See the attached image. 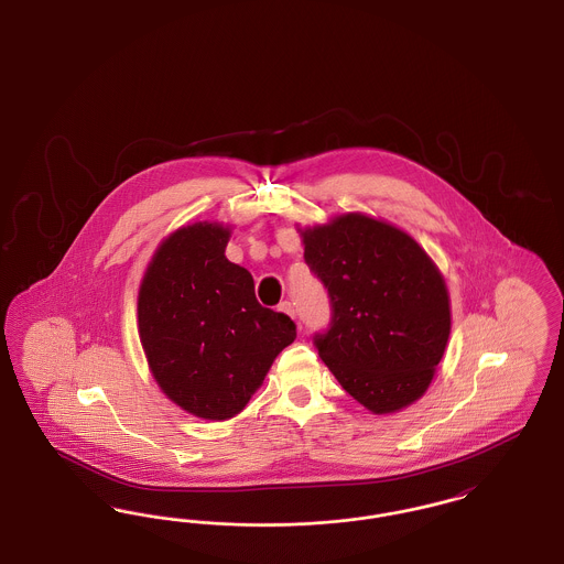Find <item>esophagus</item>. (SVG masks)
<instances>
[{
    "label": "esophagus",
    "mask_w": 564,
    "mask_h": 564,
    "mask_svg": "<svg viewBox=\"0 0 564 564\" xmlns=\"http://www.w3.org/2000/svg\"><path fill=\"white\" fill-rule=\"evenodd\" d=\"M279 311H283V313H285V315H290V317H292V319H295L294 304H292V302H290V300H285V302H281V304H279Z\"/></svg>",
    "instance_id": "esophagus-1"
}]
</instances>
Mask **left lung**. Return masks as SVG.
I'll return each mask as SVG.
<instances>
[{
    "mask_svg": "<svg viewBox=\"0 0 564 564\" xmlns=\"http://www.w3.org/2000/svg\"><path fill=\"white\" fill-rule=\"evenodd\" d=\"M302 237L304 262L329 297V323L313 336L329 372L375 414L419 400L451 334L448 292L430 256L359 214Z\"/></svg>",
    "mask_w": 564,
    "mask_h": 564,
    "instance_id": "8db88e82",
    "label": "left lung"
}]
</instances>
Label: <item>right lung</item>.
<instances>
[{
    "instance_id": "add662e5",
    "label": "right lung",
    "mask_w": 564,
    "mask_h": 564,
    "mask_svg": "<svg viewBox=\"0 0 564 564\" xmlns=\"http://www.w3.org/2000/svg\"><path fill=\"white\" fill-rule=\"evenodd\" d=\"M228 237V228L207 221L173 232L145 270L137 302L156 382L209 421L239 414L295 340V323L262 306L253 276L224 256Z\"/></svg>"
}]
</instances>
